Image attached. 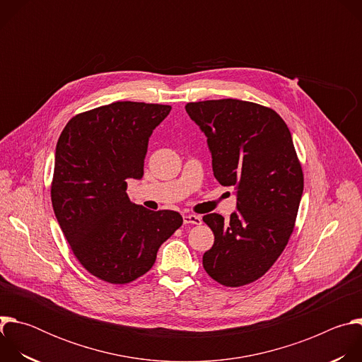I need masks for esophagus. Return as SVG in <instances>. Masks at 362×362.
Returning <instances> with one entry per match:
<instances>
[{
	"label": "esophagus",
	"mask_w": 362,
	"mask_h": 362,
	"mask_svg": "<svg viewBox=\"0 0 362 362\" xmlns=\"http://www.w3.org/2000/svg\"><path fill=\"white\" fill-rule=\"evenodd\" d=\"M183 222L186 225H200L202 223V218L197 215H185L183 216Z\"/></svg>",
	"instance_id": "1"
}]
</instances>
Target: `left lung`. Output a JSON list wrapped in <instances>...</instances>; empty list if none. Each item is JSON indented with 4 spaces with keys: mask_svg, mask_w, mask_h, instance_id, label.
<instances>
[{
    "mask_svg": "<svg viewBox=\"0 0 362 362\" xmlns=\"http://www.w3.org/2000/svg\"><path fill=\"white\" fill-rule=\"evenodd\" d=\"M186 112L208 137L216 180L236 189L229 221L203 216L215 235L203 268L225 286L250 284L275 264L295 226L303 173L291 132L272 109L236 98L187 103Z\"/></svg>",
    "mask_w": 362,
    "mask_h": 362,
    "instance_id": "1",
    "label": "left lung"
}]
</instances>
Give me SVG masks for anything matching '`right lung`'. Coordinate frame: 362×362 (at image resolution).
<instances>
[{
	"label": "right lung",
	"mask_w": 362,
	"mask_h": 362,
	"mask_svg": "<svg viewBox=\"0 0 362 362\" xmlns=\"http://www.w3.org/2000/svg\"><path fill=\"white\" fill-rule=\"evenodd\" d=\"M165 105L116 101L74 116L56 147L51 202L78 262L109 284H129L156 261L183 223L175 211L153 212L127 196L141 179L148 139L170 113Z\"/></svg>",
	"instance_id": "1"
}]
</instances>
